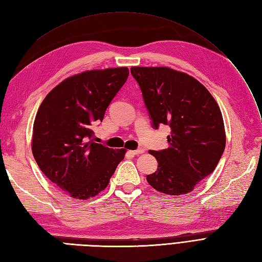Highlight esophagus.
I'll list each match as a JSON object with an SVG mask.
<instances>
[{
	"mask_svg": "<svg viewBox=\"0 0 262 262\" xmlns=\"http://www.w3.org/2000/svg\"><path fill=\"white\" fill-rule=\"evenodd\" d=\"M131 154L133 155H141L144 152V149L143 148H139V149H135V150H130Z\"/></svg>",
	"mask_w": 262,
	"mask_h": 262,
	"instance_id": "obj_1",
	"label": "esophagus"
}]
</instances>
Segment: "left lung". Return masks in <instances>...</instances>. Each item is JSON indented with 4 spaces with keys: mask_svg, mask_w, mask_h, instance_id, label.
<instances>
[{
    "mask_svg": "<svg viewBox=\"0 0 262 262\" xmlns=\"http://www.w3.org/2000/svg\"><path fill=\"white\" fill-rule=\"evenodd\" d=\"M152 127L168 124L169 147L149 150L158 161L146 177L150 186L167 195H184L217 167L225 147L220 108L198 80L169 67H132Z\"/></svg>",
    "mask_w": 262,
    "mask_h": 262,
    "instance_id": "obj_1",
    "label": "left lung"
}]
</instances>
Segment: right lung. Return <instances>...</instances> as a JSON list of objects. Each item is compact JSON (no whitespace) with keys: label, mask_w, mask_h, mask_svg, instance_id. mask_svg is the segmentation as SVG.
Instances as JSON below:
<instances>
[{"label":"right lung","mask_w":262,"mask_h":262,"mask_svg":"<svg viewBox=\"0 0 262 262\" xmlns=\"http://www.w3.org/2000/svg\"><path fill=\"white\" fill-rule=\"evenodd\" d=\"M129 76L127 67L86 70L62 80L45 96L33 123L31 149L42 172L76 200L107 187L124 148L94 143L91 125Z\"/></svg>","instance_id":"obj_1"}]
</instances>
